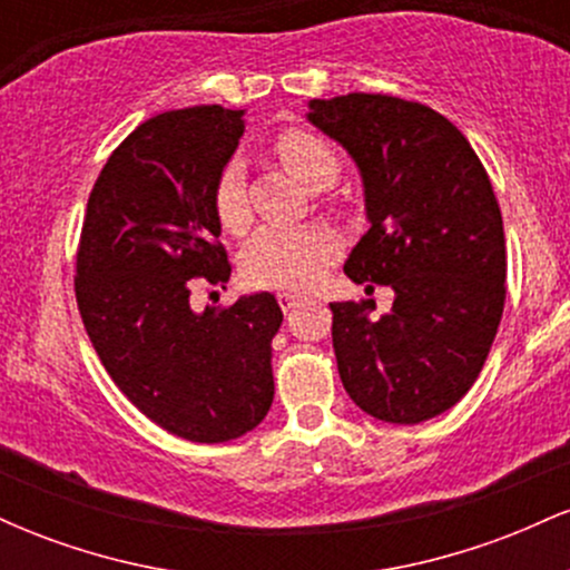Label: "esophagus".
Here are the masks:
<instances>
[{"label": "esophagus", "instance_id": "34e87169", "mask_svg": "<svg viewBox=\"0 0 570 570\" xmlns=\"http://www.w3.org/2000/svg\"><path fill=\"white\" fill-rule=\"evenodd\" d=\"M276 299H278L281 311H292L294 305L303 303V294H299V292H278Z\"/></svg>", "mask_w": 570, "mask_h": 570}]
</instances>
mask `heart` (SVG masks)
<instances>
[{
	"mask_svg": "<svg viewBox=\"0 0 570 570\" xmlns=\"http://www.w3.org/2000/svg\"><path fill=\"white\" fill-rule=\"evenodd\" d=\"M273 153L281 166L307 189H324L337 179V147L324 134L311 128H286L273 139ZM212 206L217 222L227 233H244L248 227V206L244 189V163L227 160L214 181ZM337 238L322 225L263 227L248 238L240 254V276L257 289L311 284L335 259Z\"/></svg>",
	"mask_w": 570,
	"mask_h": 570,
	"instance_id": "heart-1",
	"label": "heart"
}]
</instances>
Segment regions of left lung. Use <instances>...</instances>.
I'll list each match as a JSON object with an SVG mask.
<instances>
[{"label": "left lung", "instance_id": "1", "mask_svg": "<svg viewBox=\"0 0 570 570\" xmlns=\"http://www.w3.org/2000/svg\"><path fill=\"white\" fill-rule=\"evenodd\" d=\"M307 117L364 179L372 227L345 276L394 289L377 322L372 299L330 305L340 381L377 421H429L466 396L501 324L507 240L493 185L466 136L426 104L348 94L313 98Z\"/></svg>", "mask_w": 570, "mask_h": 570}]
</instances>
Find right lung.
Here are the masks:
<instances>
[{"mask_svg":"<svg viewBox=\"0 0 570 570\" xmlns=\"http://www.w3.org/2000/svg\"><path fill=\"white\" fill-rule=\"evenodd\" d=\"M240 115L206 104L141 122L98 174L77 244V307L104 370L149 421L203 444L263 423L284 322L271 292L189 305L195 284L230 278L212 189Z\"/></svg>","mask_w":570,"mask_h":570,"instance_id":"add662e5","label":"right lung"}]
</instances>
